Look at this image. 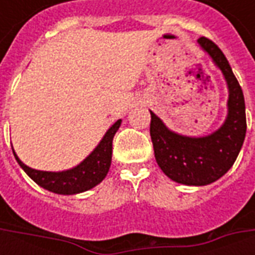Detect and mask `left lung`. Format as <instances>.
Listing matches in <instances>:
<instances>
[{
	"label": "left lung",
	"mask_w": 255,
	"mask_h": 255,
	"mask_svg": "<svg viewBox=\"0 0 255 255\" xmlns=\"http://www.w3.org/2000/svg\"><path fill=\"white\" fill-rule=\"evenodd\" d=\"M198 45L219 68L228 89L227 117L219 129L206 136H187L166 127L150 111V136L161 171L171 180L186 186H206L230 171L246 136L245 97L228 60L217 45L199 38Z\"/></svg>",
	"instance_id": "1"
}]
</instances>
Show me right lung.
Here are the masks:
<instances>
[{
	"label": "right lung",
	"instance_id": "1",
	"mask_svg": "<svg viewBox=\"0 0 255 255\" xmlns=\"http://www.w3.org/2000/svg\"><path fill=\"white\" fill-rule=\"evenodd\" d=\"M120 126H122V120H117L106 131L100 143L95 146V149L80 164L67 171L49 172L32 169L20 160L13 150L14 158L19 162L21 169L38 186H41L47 191L60 194V195H73V194L84 192L98 186L108 175L112 162L113 136Z\"/></svg>",
	"mask_w": 255,
	"mask_h": 255
}]
</instances>
